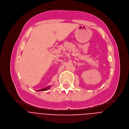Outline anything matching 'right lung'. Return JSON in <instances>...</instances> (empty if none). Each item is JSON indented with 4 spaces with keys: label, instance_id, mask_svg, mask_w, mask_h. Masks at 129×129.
<instances>
[{
    "label": "right lung",
    "instance_id": "1",
    "mask_svg": "<svg viewBox=\"0 0 129 129\" xmlns=\"http://www.w3.org/2000/svg\"><path fill=\"white\" fill-rule=\"evenodd\" d=\"M50 89V86H47L46 87V88H43V89H39V90H38L37 91H46V90H48Z\"/></svg>",
    "mask_w": 129,
    "mask_h": 129
}]
</instances>
